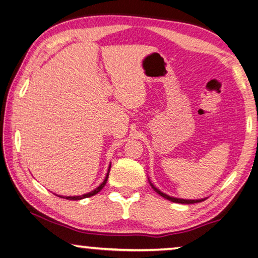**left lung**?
<instances>
[{
    "instance_id": "obj_1",
    "label": "left lung",
    "mask_w": 258,
    "mask_h": 258,
    "mask_svg": "<svg viewBox=\"0 0 258 258\" xmlns=\"http://www.w3.org/2000/svg\"><path fill=\"white\" fill-rule=\"evenodd\" d=\"M148 182L151 183L152 188H153V189H154L155 191H157V193H158L159 195H160V197L165 198V199H167V200H169V201H172V202H175V203H182V205H190V203H197V202H201V201L205 200V199H198V200H189V199H180V198L169 197V195H167V194H165V193H162V191H161L160 189H158V188L155 187L154 184L151 182L150 179H148ZM206 199H207V198H206Z\"/></svg>"
}]
</instances>
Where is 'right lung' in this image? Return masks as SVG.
I'll return each instance as SVG.
<instances>
[{
	"label": "right lung",
	"mask_w": 258,
	"mask_h": 258,
	"mask_svg": "<svg viewBox=\"0 0 258 258\" xmlns=\"http://www.w3.org/2000/svg\"><path fill=\"white\" fill-rule=\"evenodd\" d=\"M110 169H111V164L108 165V169H107V173H106V176H105V179L103 182H101L99 186H98L96 189H93L90 191V193H86V194H83V195H78V197H63V195H57V197H59L61 199H67V200H74V201H78V200H82V199H85V198H90V197H93V195H96L97 193H99V191L103 189L105 184L107 182V179H108V173H110Z\"/></svg>",
	"instance_id": "add662e5"
}]
</instances>
